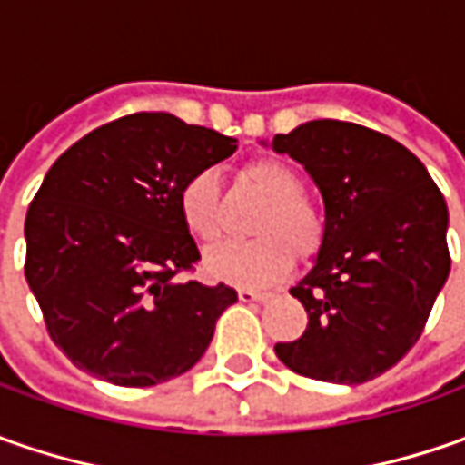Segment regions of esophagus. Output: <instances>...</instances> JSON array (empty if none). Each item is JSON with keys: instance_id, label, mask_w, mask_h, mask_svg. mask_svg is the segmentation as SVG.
Segmentation results:
<instances>
[{"instance_id": "1", "label": "esophagus", "mask_w": 465, "mask_h": 465, "mask_svg": "<svg viewBox=\"0 0 465 465\" xmlns=\"http://www.w3.org/2000/svg\"><path fill=\"white\" fill-rule=\"evenodd\" d=\"M238 297H241L242 302H266V300H272V292H253V290H238Z\"/></svg>"}]
</instances>
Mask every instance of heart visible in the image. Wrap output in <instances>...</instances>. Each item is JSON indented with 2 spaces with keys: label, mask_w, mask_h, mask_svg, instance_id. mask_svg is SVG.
<instances>
[{
  "label": "heart",
  "mask_w": 465,
  "mask_h": 465,
  "mask_svg": "<svg viewBox=\"0 0 465 465\" xmlns=\"http://www.w3.org/2000/svg\"><path fill=\"white\" fill-rule=\"evenodd\" d=\"M242 175L266 196L253 230L261 232L248 241H227L204 256V272L212 279L248 290L269 287L292 266V251L308 259L323 241V217L302 193L297 170L277 157L251 160ZM178 209L186 227L202 241L220 235V183L214 170H199L178 193Z\"/></svg>",
  "instance_id": "obj_1"
}]
</instances>
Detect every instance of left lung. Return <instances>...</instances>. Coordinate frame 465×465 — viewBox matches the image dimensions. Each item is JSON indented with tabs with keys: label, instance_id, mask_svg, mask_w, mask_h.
Listing matches in <instances>:
<instances>
[{
	"label": "left lung",
	"instance_id": "left-lung-1",
	"mask_svg": "<svg viewBox=\"0 0 465 465\" xmlns=\"http://www.w3.org/2000/svg\"><path fill=\"white\" fill-rule=\"evenodd\" d=\"M269 147L308 170L326 209L318 256L290 290L308 329L274 351L312 381L367 383L417 344L448 282V204L420 157L360 124L318 118Z\"/></svg>",
	"mask_w": 465,
	"mask_h": 465
}]
</instances>
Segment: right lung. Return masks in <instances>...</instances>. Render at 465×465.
Instances as JSON below:
<instances>
[{
  "instance_id": "1",
  "label": "right lung",
  "mask_w": 465,
  "mask_h": 465,
  "mask_svg": "<svg viewBox=\"0 0 465 465\" xmlns=\"http://www.w3.org/2000/svg\"><path fill=\"white\" fill-rule=\"evenodd\" d=\"M238 139L170 114L100 126L45 173L25 217V279L54 344L93 378L147 388L202 360L232 287L178 282L199 261L178 193Z\"/></svg>"
}]
</instances>
